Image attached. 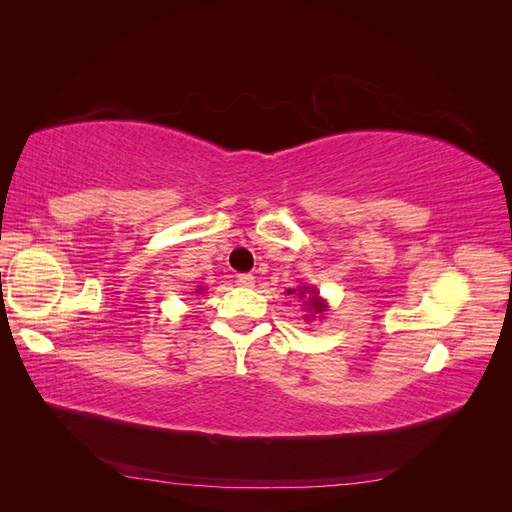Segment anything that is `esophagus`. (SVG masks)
I'll return each instance as SVG.
<instances>
[{
	"mask_svg": "<svg viewBox=\"0 0 512 512\" xmlns=\"http://www.w3.org/2000/svg\"><path fill=\"white\" fill-rule=\"evenodd\" d=\"M237 282H239V286H254V275L252 273H241V275H237Z\"/></svg>",
	"mask_w": 512,
	"mask_h": 512,
	"instance_id": "obj_1",
	"label": "esophagus"
}]
</instances>
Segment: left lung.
Instances as JSON below:
<instances>
[{"label": "left lung", "instance_id": "obj_1", "mask_svg": "<svg viewBox=\"0 0 512 512\" xmlns=\"http://www.w3.org/2000/svg\"><path fill=\"white\" fill-rule=\"evenodd\" d=\"M286 294H297L299 299H305V297H307V301H305L307 312H314V314H318V316H322L324 312H327V301L320 299V297H318V290L312 288V286L290 288Z\"/></svg>", "mask_w": 512, "mask_h": 512}]
</instances>
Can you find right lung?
<instances>
[{"mask_svg": "<svg viewBox=\"0 0 512 512\" xmlns=\"http://www.w3.org/2000/svg\"><path fill=\"white\" fill-rule=\"evenodd\" d=\"M198 292H203V288H198Z\"/></svg>", "mask_w": 512, "mask_h": 512, "instance_id": "1", "label": "right lung"}]
</instances>
